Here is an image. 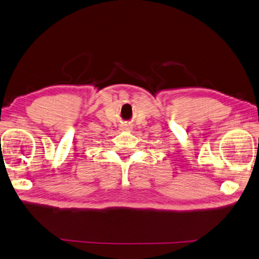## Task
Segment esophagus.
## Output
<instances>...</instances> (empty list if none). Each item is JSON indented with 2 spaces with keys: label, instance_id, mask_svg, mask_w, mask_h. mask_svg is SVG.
<instances>
[{
  "label": "esophagus",
  "instance_id": "1",
  "mask_svg": "<svg viewBox=\"0 0 259 259\" xmlns=\"http://www.w3.org/2000/svg\"><path fill=\"white\" fill-rule=\"evenodd\" d=\"M122 129L123 130H129V126L128 125H124V126H122Z\"/></svg>",
  "mask_w": 259,
  "mask_h": 259
}]
</instances>
